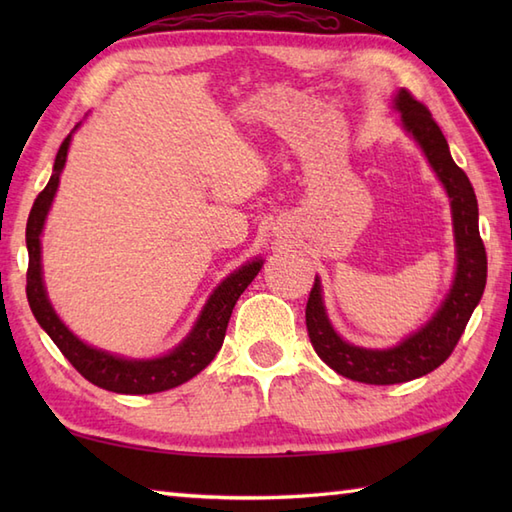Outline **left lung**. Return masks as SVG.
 <instances>
[{
  "label": "left lung",
  "mask_w": 512,
  "mask_h": 512,
  "mask_svg": "<svg viewBox=\"0 0 512 512\" xmlns=\"http://www.w3.org/2000/svg\"><path fill=\"white\" fill-rule=\"evenodd\" d=\"M394 107L402 116V127L416 138L429 165L447 189L451 200L455 233V279L438 312L389 350H367L343 341L334 332L323 306L321 279L314 277L306 306V325L314 352L336 374L367 385H396L420 378L440 367L458 345L486 286V248L477 226V198L466 173L455 165L442 129L431 112L411 92L400 90Z\"/></svg>",
  "instance_id": "left-lung-1"
}]
</instances>
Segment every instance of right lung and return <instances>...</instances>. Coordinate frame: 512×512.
I'll return each instance as SVG.
<instances>
[{
    "label": "right lung",
    "mask_w": 512,
    "mask_h": 512,
    "mask_svg": "<svg viewBox=\"0 0 512 512\" xmlns=\"http://www.w3.org/2000/svg\"><path fill=\"white\" fill-rule=\"evenodd\" d=\"M79 127V125H76ZM74 127V129H76ZM72 134L63 140L59 147V154L54 158L52 176L46 184L28 215L26 224V246H28V273H26V295L30 310L35 314L37 323L48 332L54 345L59 347L61 354L68 358L72 367L83 378H88L92 385L103 387L107 391H116V394H156V391H167L187 383L195 374L209 365L215 354L220 352L224 343L226 325L231 319L235 303L239 295L248 288L250 281L257 277L262 270V259H253V262L237 268L235 273L228 275L220 286L213 290V295L206 301V306L195 321L193 330L189 332L176 350H171L165 356L147 358V361H132V358H123L110 352L96 350V347L83 343L79 336H74L65 323L57 317L52 303L48 301L46 286H43L41 275V231L46 224V217L50 211V204L54 200V193L59 187V176L65 167V158H68Z\"/></svg>",
    "instance_id": "obj_1"
}]
</instances>
